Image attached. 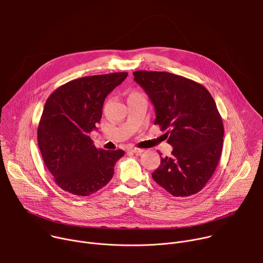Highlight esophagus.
Here are the masks:
<instances>
[{"instance_id":"obj_1","label":"esophagus","mask_w":263,"mask_h":263,"mask_svg":"<svg viewBox=\"0 0 263 263\" xmlns=\"http://www.w3.org/2000/svg\"><path fill=\"white\" fill-rule=\"evenodd\" d=\"M128 152H131V153H134V154H141L143 152L142 148H138L136 146H130L128 148Z\"/></svg>"}]
</instances>
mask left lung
Instances as JSON below:
<instances>
[{
  "mask_svg": "<svg viewBox=\"0 0 263 263\" xmlns=\"http://www.w3.org/2000/svg\"><path fill=\"white\" fill-rule=\"evenodd\" d=\"M134 80L146 92L159 125L173 146L152 173L174 197L202 191L213 175L222 149L223 125L210 92L200 83L166 71L136 70Z\"/></svg>",
  "mask_w": 263,
  "mask_h": 263,
  "instance_id": "8db88e82",
  "label": "left lung"
}]
</instances>
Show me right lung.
<instances>
[{
    "mask_svg": "<svg viewBox=\"0 0 263 263\" xmlns=\"http://www.w3.org/2000/svg\"><path fill=\"white\" fill-rule=\"evenodd\" d=\"M127 76L128 72H112L71 80L48 98L37 141L47 168L63 191L86 197L114 176L125 152L97 148L89 134L101 121L105 98Z\"/></svg>",
    "mask_w": 263,
    "mask_h": 263,
    "instance_id": "1",
    "label": "right lung"
}]
</instances>
